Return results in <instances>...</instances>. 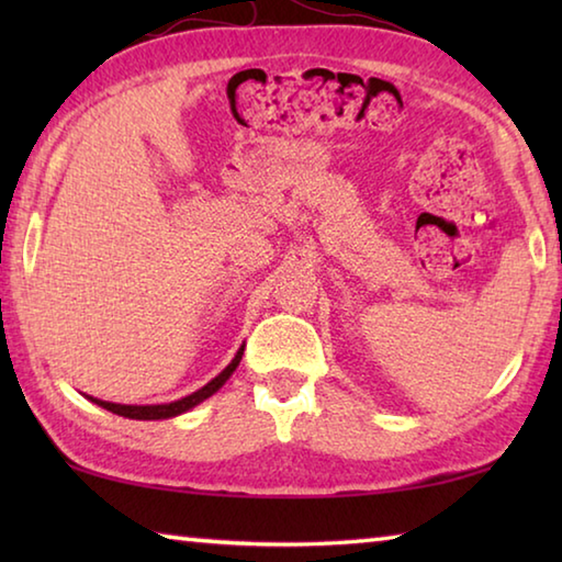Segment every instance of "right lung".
I'll return each instance as SVG.
<instances>
[{
	"label": "right lung",
	"instance_id": "obj_1",
	"mask_svg": "<svg viewBox=\"0 0 562 562\" xmlns=\"http://www.w3.org/2000/svg\"><path fill=\"white\" fill-rule=\"evenodd\" d=\"M243 349H245V345H243L240 349H237V355L233 357L231 364H227L221 374H217L215 379H211V382H207L205 386L198 389V392L188 394V396H183V398H178V402L138 406V404H113V402H103V398H93V396H87V394H83V396H87L89 402H93L97 406L106 408V412H111V414H119V416H123V418H138V422H158V418H173V416H178V414L190 412V408L198 406L201 402H205L207 396H213V394L217 392V389H221V386L227 382V379H231V374L235 372L237 364H240Z\"/></svg>",
	"mask_w": 562,
	"mask_h": 562
}]
</instances>
